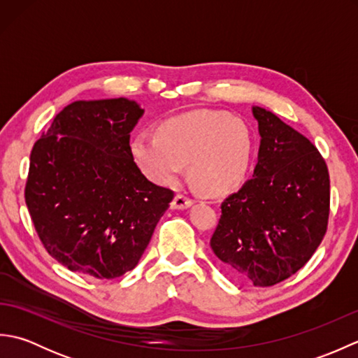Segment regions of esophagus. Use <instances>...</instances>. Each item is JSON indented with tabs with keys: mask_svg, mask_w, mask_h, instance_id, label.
I'll return each mask as SVG.
<instances>
[{
	"mask_svg": "<svg viewBox=\"0 0 358 358\" xmlns=\"http://www.w3.org/2000/svg\"><path fill=\"white\" fill-rule=\"evenodd\" d=\"M192 203H194V200L191 199V196H189L185 192H180V194L175 195V199L172 201V208L173 209H186V208L191 206Z\"/></svg>",
	"mask_w": 358,
	"mask_h": 358,
	"instance_id": "34e87169",
	"label": "esophagus"
}]
</instances>
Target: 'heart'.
Returning <instances> with one entry per match:
<instances>
[{
    "instance_id": "1",
    "label": "heart",
    "mask_w": 358,
    "mask_h": 358,
    "mask_svg": "<svg viewBox=\"0 0 358 358\" xmlns=\"http://www.w3.org/2000/svg\"><path fill=\"white\" fill-rule=\"evenodd\" d=\"M131 154L157 185L171 183L189 163V175L200 192L223 195L245 181L252 164L254 134L229 113L196 110L163 121L158 134L138 132Z\"/></svg>"
}]
</instances>
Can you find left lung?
<instances>
[{
    "label": "left lung",
    "instance_id": "obj_1",
    "mask_svg": "<svg viewBox=\"0 0 358 358\" xmlns=\"http://www.w3.org/2000/svg\"><path fill=\"white\" fill-rule=\"evenodd\" d=\"M262 141L254 177L222 203L210 248L257 287L289 278L328 231L331 185L320 152L275 113L254 108Z\"/></svg>",
    "mask_w": 358,
    "mask_h": 358
}]
</instances>
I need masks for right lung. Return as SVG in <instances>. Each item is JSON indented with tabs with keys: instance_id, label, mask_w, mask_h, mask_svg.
I'll return each mask as SVG.
<instances>
[{
	"instance_id": "right-lung-1",
	"label": "right lung",
	"mask_w": 358,
	"mask_h": 358,
	"mask_svg": "<svg viewBox=\"0 0 358 358\" xmlns=\"http://www.w3.org/2000/svg\"><path fill=\"white\" fill-rule=\"evenodd\" d=\"M141 115L126 98L75 101L30 152V218L49 255L72 272L110 280L132 271L173 199L134 162L129 141Z\"/></svg>"
}]
</instances>
